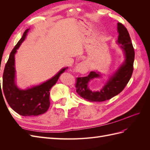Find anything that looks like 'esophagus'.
<instances>
[{"label": "esophagus", "instance_id": "1", "mask_svg": "<svg viewBox=\"0 0 150 150\" xmlns=\"http://www.w3.org/2000/svg\"><path fill=\"white\" fill-rule=\"evenodd\" d=\"M89 63L87 60L83 61L76 66L75 70L76 72H79L81 73H86L89 71Z\"/></svg>", "mask_w": 150, "mask_h": 150}]
</instances>
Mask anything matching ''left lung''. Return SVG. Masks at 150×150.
<instances>
[{"label":"left lung","instance_id":"1","mask_svg":"<svg viewBox=\"0 0 150 150\" xmlns=\"http://www.w3.org/2000/svg\"><path fill=\"white\" fill-rule=\"evenodd\" d=\"M119 33L117 43L121 44L125 54V61L117 71L110 77L108 83L100 91H92L88 87V82L94 78H99L100 74L94 71L90 72L88 76L77 78L76 92L81 97L91 102H102L109 100L120 94L125 89L132 76L134 51L127 29L120 22L117 23Z\"/></svg>","mask_w":150,"mask_h":150}]
</instances>
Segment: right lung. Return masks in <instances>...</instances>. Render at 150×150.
Masks as SVG:
<instances>
[{
    "instance_id": "1",
    "label": "right lung",
    "mask_w": 150,
    "mask_h": 150,
    "mask_svg": "<svg viewBox=\"0 0 150 150\" xmlns=\"http://www.w3.org/2000/svg\"><path fill=\"white\" fill-rule=\"evenodd\" d=\"M29 29H26L22 38L11 51L4 68L2 87L6 100L13 111L24 116H35L46 112L50 106L49 91L56 84L61 74L68 67L61 69L52 78L40 85L26 90H21L15 84L14 54L24 41ZM0 91L2 92L1 86Z\"/></svg>"
}]
</instances>
